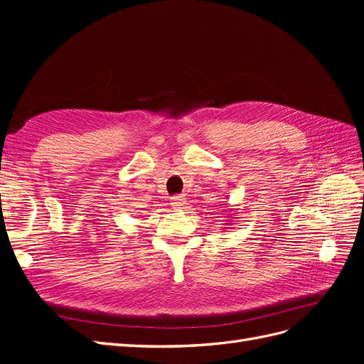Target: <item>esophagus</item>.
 <instances>
[{
  "instance_id": "1",
  "label": "esophagus",
  "mask_w": 364,
  "mask_h": 364,
  "mask_svg": "<svg viewBox=\"0 0 364 364\" xmlns=\"http://www.w3.org/2000/svg\"><path fill=\"white\" fill-rule=\"evenodd\" d=\"M186 203V197L185 196H174L171 197V206L176 209H181L183 208Z\"/></svg>"
}]
</instances>
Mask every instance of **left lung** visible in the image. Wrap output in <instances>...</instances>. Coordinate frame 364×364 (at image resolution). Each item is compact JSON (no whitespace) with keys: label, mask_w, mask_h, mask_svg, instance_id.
<instances>
[{"label":"left lung","mask_w":364,"mask_h":364,"mask_svg":"<svg viewBox=\"0 0 364 364\" xmlns=\"http://www.w3.org/2000/svg\"><path fill=\"white\" fill-rule=\"evenodd\" d=\"M229 211H232V209H229ZM229 215H230V214H229ZM225 225H226V223H225Z\"/></svg>","instance_id":"1"}]
</instances>
